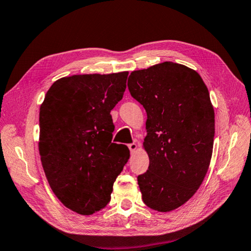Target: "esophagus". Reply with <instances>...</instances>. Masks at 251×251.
<instances>
[{
  "label": "esophagus",
  "instance_id": "1",
  "mask_svg": "<svg viewBox=\"0 0 251 251\" xmlns=\"http://www.w3.org/2000/svg\"><path fill=\"white\" fill-rule=\"evenodd\" d=\"M128 148H129V151H130L131 154H133V152H135V151L137 150V144H135V143H133V144H129V145H128Z\"/></svg>",
  "mask_w": 251,
  "mask_h": 251
}]
</instances>
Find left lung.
<instances>
[{
	"label": "left lung",
	"mask_w": 251,
	"mask_h": 251,
	"mask_svg": "<svg viewBox=\"0 0 251 251\" xmlns=\"http://www.w3.org/2000/svg\"><path fill=\"white\" fill-rule=\"evenodd\" d=\"M130 95L147 113L143 148L148 171L137 177L143 201L160 212L189 201L209 167L215 112L196 71L174 62L131 72Z\"/></svg>",
	"instance_id": "obj_1"
}]
</instances>
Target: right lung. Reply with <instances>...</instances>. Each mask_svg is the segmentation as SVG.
<instances>
[{"label":"right lung","mask_w":251,"mask_h":251,"mask_svg":"<svg viewBox=\"0 0 251 251\" xmlns=\"http://www.w3.org/2000/svg\"><path fill=\"white\" fill-rule=\"evenodd\" d=\"M128 72L77 74L55 80L40 107L39 151L50 189L79 215L107 206L129 150L112 143L110 115Z\"/></svg>","instance_id":"right-lung-1"}]
</instances>
